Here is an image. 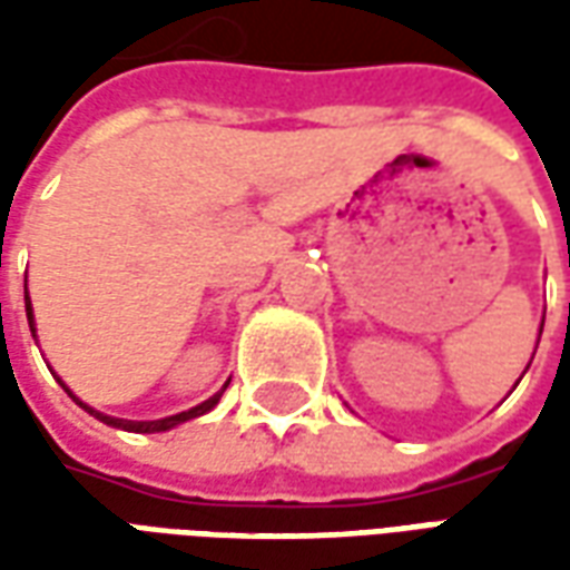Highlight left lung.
Instances as JSON below:
<instances>
[{
  "instance_id": "1",
  "label": "left lung",
  "mask_w": 570,
  "mask_h": 570,
  "mask_svg": "<svg viewBox=\"0 0 570 570\" xmlns=\"http://www.w3.org/2000/svg\"><path fill=\"white\" fill-rule=\"evenodd\" d=\"M540 333H543V321H540ZM534 351H538V347H534ZM531 360H534V357H531ZM531 360H528V366H531ZM528 366H525V370H528ZM522 375H525V372H522ZM519 382H522V379H519ZM519 382H515V384H519Z\"/></svg>"
}]
</instances>
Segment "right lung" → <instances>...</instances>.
I'll return each mask as SVG.
<instances>
[{"label":"right lung","instance_id":"obj_1","mask_svg":"<svg viewBox=\"0 0 570 570\" xmlns=\"http://www.w3.org/2000/svg\"><path fill=\"white\" fill-rule=\"evenodd\" d=\"M23 302H27V321H30V333L32 338H36V314H32V302H30V293H27V284H23ZM57 382L63 384V379H57ZM228 387V384H225ZM223 387V391H225ZM63 391H67L69 396H72V403L76 406H81L88 415H94L97 421H104V424H109V428H118V430H128V433H164V430H174L176 424H183V421H191V419H200V415H207L216 403H219V396H223V391H216V394L210 396V400H204V403H198V406H191L188 412H179V415H170V419H158V421H128V419H112V415H104V412H97L94 406H88L85 400H79V396L69 391L67 384H63Z\"/></svg>","mask_w":570,"mask_h":570}]
</instances>
